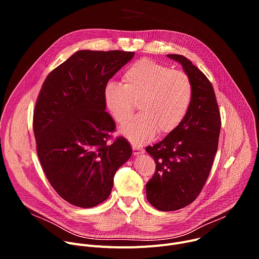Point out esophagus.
Listing matches in <instances>:
<instances>
[{
	"mask_svg": "<svg viewBox=\"0 0 259 259\" xmlns=\"http://www.w3.org/2000/svg\"><path fill=\"white\" fill-rule=\"evenodd\" d=\"M132 150H133V155L134 156H139V155L144 153L143 149H141V147H139L137 145H132Z\"/></svg>",
	"mask_w": 259,
	"mask_h": 259,
	"instance_id": "obj_1",
	"label": "esophagus"
}]
</instances>
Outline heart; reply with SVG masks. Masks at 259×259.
Here are the masks:
<instances>
[{"label": "heart", "instance_id": "1", "mask_svg": "<svg viewBox=\"0 0 259 259\" xmlns=\"http://www.w3.org/2000/svg\"><path fill=\"white\" fill-rule=\"evenodd\" d=\"M193 84L187 73L142 58L124 72L123 85L109 82L103 90L106 109L124 123L139 101L142 114L125 123L120 131L135 145L151 140L159 131L169 134L186 118L193 99Z\"/></svg>", "mask_w": 259, "mask_h": 259}]
</instances>
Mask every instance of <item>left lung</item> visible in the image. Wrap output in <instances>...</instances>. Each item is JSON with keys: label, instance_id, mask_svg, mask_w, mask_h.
<instances>
[{"label": "left lung", "instance_id": "left-lung-1", "mask_svg": "<svg viewBox=\"0 0 259 259\" xmlns=\"http://www.w3.org/2000/svg\"><path fill=\"white\" fill-rule=\"evenodd\" d=\"M167 56L182 65L194 93L180 125L145 149L156 162V172L146 183V199L158 210L175 211L194 202L206 183L217 152L221 121L207 77L187 57Z\"/></svg>", "mask_w": 259, "mask_h": 259}]
</instances>
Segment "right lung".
I'll return each instance as SVG.
<instances>
[{
  "label": "right lung",
  "mask_w": 259,
  "mask_h": 259,
  "mask_svg": "<svg viewBox=\"0 0 259 259\" xmlns=\"http://www.w3.org/2000/svg\"><path fill=\"white\" fill-rule=\"evenodd\" d=\"M134 52L80 50L53 69L35 102L33 133L47 179L68 203L91 208L108 198L116 171L132 155L124 137L107 143L116 124L103 90Z\"/></svg>",
  "instance_id": "add662e5"
}]
</instances>
